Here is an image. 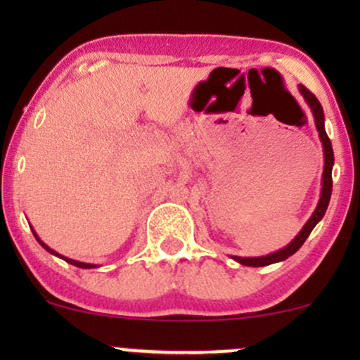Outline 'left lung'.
Instances as JSON below:
<instances>
[{
	"label": "left lung",
	"mask_w": 360,
	"mask_h": 360,
	"mask_svg": "<svg viewBox=\"0 0 360 360\" xmlns=\"http://www.w3.org/2000/svg\"><path fill=\"white\" fill-rule=\"evenodd\" d=\"M301 96L304 98L307 105L311 110L313 118H315V127L318 130V137H320L321 147H323V174H321V193H320V200H318V205L313 212L311 217L308 218V221L304 223L303 229L300 230V233L292 238L291 242L288 243L286 247H283L281 250L272 252V254L262 255V257H238V255H232L233 260H237L238 264L242 266H249V267H264L269 266V264H276L281 262V260H286L288 257H291L295 252H298L303 245L304 240L308 238V235L311 233V230L315 229L316 223L323 218V214L328 208L330 203V196H332V169H333V148H332V142H330L328 135L325 131V115H323V108H321L320 101L316 100L315 94L311 91H308L303 84L298 86Z\"/></svg>",
	"instance_id": "obj_1"
}]
</instances>
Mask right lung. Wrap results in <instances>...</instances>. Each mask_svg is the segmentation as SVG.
I'll use <instances>...</instances> for the list:
<instances>
[{
    "label": "right lung",
    "instance_id": "add662e5",
    "mask_svg": "<svg viewBox=\"0 0 360 360\" xmlns=\"http://www.w3.org/2000/svg\"><path fill=\"white\" fill-rule=\"evenodd\" d=\"M32 232H34V235H35V238H37V242L40 243V245L44 247L45 250L47 252H51L52 255H57V257H60L62 260H65V262H69V264H72V266H76V267H81V269H94V267H100V266H96V264H88V262H79V260H74V259H69V257H65V255H60L59 252H56L53 249H51V247L47 245V243H44L42 240H40L39 238V235L35 233V230L32 229Z\"/></svg>",
    "mask_w": 360,
    "mask_h": 360
}]
</instances>
